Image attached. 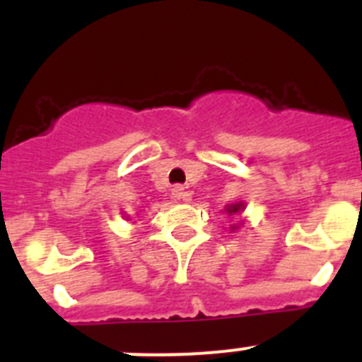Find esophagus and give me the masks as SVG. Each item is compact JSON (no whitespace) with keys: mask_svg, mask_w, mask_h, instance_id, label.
Instances as JSON below:
<instances>
[{"mask_svg":"<svg viewBox=\"0 0 362 362\" xmlns=\"http://www.w3.org/2000/svg\"><path fill=\"white\" fill-rule=\"evenodd\" d=\"M172 197H174L175 201H183V203H188L190 201V192L187 190L185 187H174L172 188Z\"/></svg>","mask_w":362,"mask_h":362,"instance_id":"obj_1","label":"esophagus"}]
</instances>
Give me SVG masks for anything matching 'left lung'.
Masks as SVG:
<instances>
[{
	"instance_id": "1",
	"label": "left lung",
	"mask_w": 362,
	"mask_h": 362,
	"mask_svg": "<svg viewBox=\"0 0 362 362\" xmlns=\"http://www.w3.org/2000/svg\"><path fill=\"white\" fill-rule=\"evenodd\" d=\"M245 209H246L245 201H238V203L226 204V206H225V212L228 214V216H241V214L245 212ZM243 225H245V221H241V223H238V225H233V226H232V232H235V230H239Z\"/></svg>"
}]
</instances>
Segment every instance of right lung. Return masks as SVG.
<instances>
[{
    "instance_id": "right-lung-1",
    "label": "right lung",
    "mask_w": 362,
    "mask_h": 362,
    "mask_svg": "<svg viewBox=\"0 0 362 362\" xmlns=\"http://www.w3.org/2000/svg\"><path fill=\"white\" fill-rule=\"evenodd\" d=\"M123 214H124V212H123ZM124 217H127V219H130V217H129V216H124Z\"/></svg>"
}]
</instances>
